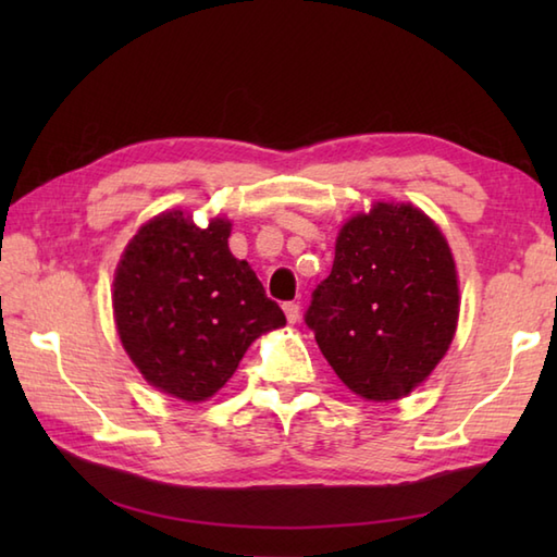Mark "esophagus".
<instances>
[{"mask_svg": "<svg viewBox=\"0 0 557 557\" xmlns=\"http://www.w3.org/2000/svg\"><path fill=\"white\" fill-rule=\"evenodd\" d=\"M285 315H287L289 323H297L299 315H301L299 304H297V301H287V304H285Z\"/></svg>", "mask_w": 557, "mask_h": 557, "instance_id": "1", "label": "esophagus"}]
</instances>
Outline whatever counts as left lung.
<instances>
[{"mask_svg":"<svg viewBox=\"0 0 557 557\" xmlns=\"http://www.w3.org/2000/svg\"><path fill=\"white\" fill-rule=\"evenodd\" d=\"M457 315L455 258L437 224L409 203H375L339 230L306 325L354 395L393 401L441 363Z\"/></svg>","mask_w":557,"mask_h":557,"instance_id":"1","label":"left lung"}]
</instances>
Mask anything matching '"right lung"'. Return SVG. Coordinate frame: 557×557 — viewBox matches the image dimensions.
I'll return each mask as SVG.
<instances>
[{
    "label": "right lung",
    "mask_w": 557,
    "mask_h": 557,
    "mask_svg": "<svg viewBox=\"0 0 557 557\" xmlns=\"http://www.w3.org/2000/svg\"><path fill=\"white\" fill-rule=\"evenodd\" d=\"M232 222L206 230L182 210L138 230L114 272V321L128 359L160 393L203 401L234 375L251 342L287 323L246 260Z\"/></svg>",
    "instance_id": "obj_1"
}]
</instances>
